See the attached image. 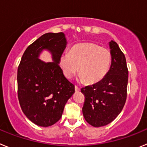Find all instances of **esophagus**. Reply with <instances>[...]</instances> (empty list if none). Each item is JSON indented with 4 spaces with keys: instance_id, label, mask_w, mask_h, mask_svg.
<instances>
[{
    "instance_id": "34e87169",
    "label": "esophagus",
    "mask_w": 147,
    "mask_h": 147,
    "mask_svg": "<svg viewBox=\"0 0 147 147\" xmlns=\"http://www.w3.org/2000/svg\"><path fill=\"white\" fill-rule=\"evenodd\" d=\"M75 90H76V92L80 91V88H79V87H78V86H76V85H75Z\"/></svg>"
}]
</instances>
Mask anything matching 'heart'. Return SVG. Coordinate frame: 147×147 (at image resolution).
<instances>
[{"label":"heart","instance_id":"1","mask_svg":"<svg viewBox=\"0 0 147 147\" xmlns=\"http://www.w3.org/2000/svg\"><path fill=\"white\" fill-rule=\"evenodd\" d=\"M112 56L106 48L94 43L77 44L69 53H64L59 64L66 78L71 79L77 73L80 66V79L88 84H94L103 80L110 70Z\"/></svg>","mask_w":147,"mask_h":147}]
</instances>
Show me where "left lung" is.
I'll return each mask as SVG.
<instances>
[{
	"label": "left lung",
	"mask_w": 147,
	"mask_h": 147,
	"mask_svg": "<svg viewBox=\"0 0 147 147\" xmlns=\"http://www.w3.org/2000/svg\"><path fill=\"white\" fill-rule=\"evenodd\" d=\"M112 61L103 80L81 89L85 95L82 113L88 124L103 127L121 112L127 95L128 69L124 53L114 41L110 42Z\"/></svg>",
	"instance_id": "left-lung-1"
}]
</instances>
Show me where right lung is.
<instances>
[{"instance_id": "right-lung-1", "label": "right lung", "mask_w": 147, "mask_h": 147, "mask_svg": "<svg viewBox=\"0 0 147 147\" xmlns=\"http://www.w3.org/2000/svg\"><path fill=\"white\" fill-rule=\"evenodd\" d=\"M64 33H46L28 45L18 69V96L23 113L34 124L49 127L61 119L65 105L74 93V85L65 77L59 65L66 47ZM43 49L53 62L38 59Z\"/></svg>"}]
</instances>
